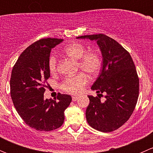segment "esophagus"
<instances>
[{
  "label": "esophagus",
  "instance_id": "34e87169",
  "mask_svg": "<svg viewBox=\"0 0 153 153\" xmlns=\"http://www.w3.org/2000/svg\"><path fill=\"white\" fill-rule=\"evenodd\" d=\"M72 101H77V100H78V97H77V96H72Z\"/></svg>",
  "mask_w": 153,
  "mask_h": 153
}]
</instances>
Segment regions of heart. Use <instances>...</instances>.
Masks as SVG:
<instances>
[{
	"instance_id": "obj_1",
	"label": "heart",
	"mask_w": 153,
	"mask_h": 153,
	"mask_svg": "<svg viewBox=\"0 0 153 153\" xmlns=\"http://www.w3.org/2000/svg\"><path fill=\"white\" fill-rule=\"evenodd\" d=\"M66 55L78 60V67L88 72L91 75H95L100 72L102 67V58L101 54L95 50L86 51V47L81 43H72L64 48ZM49 69L51 72L57 70V58L55 55L49 59ZM89 78L84 72H79L73 76L66 78L62 81L61 87L62 90L71 95H78L87 84Z\"/></svg>"
}]
</instances>
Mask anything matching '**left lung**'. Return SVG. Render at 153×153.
Segmentation results:
<instances>
[{
  "mask_svg": "<svg viewBox=\"0 0 153 153\" xmlns=\"http://www.w3.org/2000/svg\"><path fill=\"white\" fill-rule=\"evenodd\" d=\"M77 38L95 40L103 56L102 69L92 86L98 96L88 95L86 121L92 128L109 132L121 127L132 115L139 95V78L129 52L115 40L104 34ZM105 95L102 102L100 96Z\"/></svg>",
  "mask_w": 153,
  "mask_h": 153,
  "instance_id": "8db88e82",
  "label": "left lung"
}]
</instances>
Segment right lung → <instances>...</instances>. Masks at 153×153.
<instances>
[{
    "mask_svg": "<svg viewBox=\"0 0 153 153\" xmlns=\"http://www.w3.org/2000/svg\"><path fill=\"white\" fill-rule=\"evenodd\" d=\"M63 41L48 38L35 41L21 54L12 68V102L24 122L38 131L54 130L62 126L64 111L72 101L70 95L60 92L55 100L44 98L46 83L50 77L51 50Z\"/></svg>",
    "mask_w": 153,
    "mask_h": 153,
    "instance_id": "obj_1",
    "label": "right lung"
}]
</instances>
